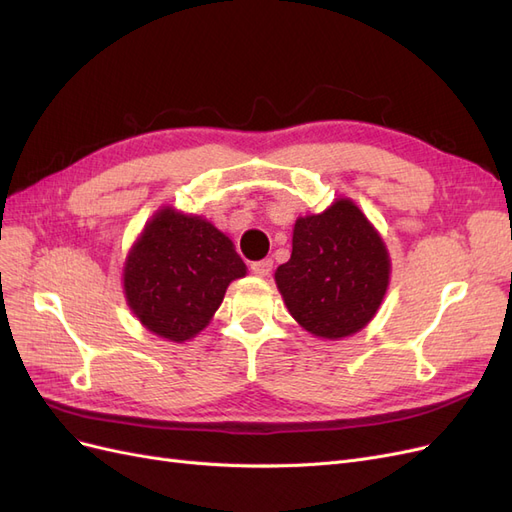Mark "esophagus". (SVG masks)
Returning a JSON list of instances; mask_svg holds the SVG:
<instances>
[{
    "label": "esophagus",
    "mask_w": 512,
    "mask_h": 512,
    "mask_svg": "<svg viewBox=\"0 0 512 512\" xmlns=\"http://www.w3.org/2000/svg\"><path fill=\"white\" fill-rule=\"evenodd\" d=\"M273 271V260L265 258V260H258L252 265V273L258 277H267Z\"/></svg>",
    "instance_id": "esophagus-1"
}]
</instances>
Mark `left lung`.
I'll list each match as a JSON object with an SVG mask.
<instances>
[{
	"label": "left lung",
	"mask_w": 512,
	"mask_h": 512,
	"mask_svg": "<svg viewBox=\"0 0 512 512\" xmlns=\"http://www.w3.org/2000/svg\"><path fill=\"white\" fill-rule=\"evenodd\" d=\"M391 280L384 239L350 198L297 218L275 284L290 316L322 339H344L378 314Z\"/></svg>",
	"instance_id": "obj_1"
}]
</instances>
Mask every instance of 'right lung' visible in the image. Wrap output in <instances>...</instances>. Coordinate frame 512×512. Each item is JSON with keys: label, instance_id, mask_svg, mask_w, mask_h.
Instances as JSON below:
<instances>
[{"label": "right lung", "instance_id": "right-lung-1", "mask_svg": "<svg viewBox=\"0 0 512 512\" xmlns=\"http://www.w3.org/2000/svg\"><path fill=\"white\" fill-rule=\"evenodd\" d=\"M235 245L203 215L162 207L123 265V294L143 327L183 344L211 322L230 282L245 277Z\"/></svg>", "mask_w": 512, "mask_h": 512}]
</instances>
